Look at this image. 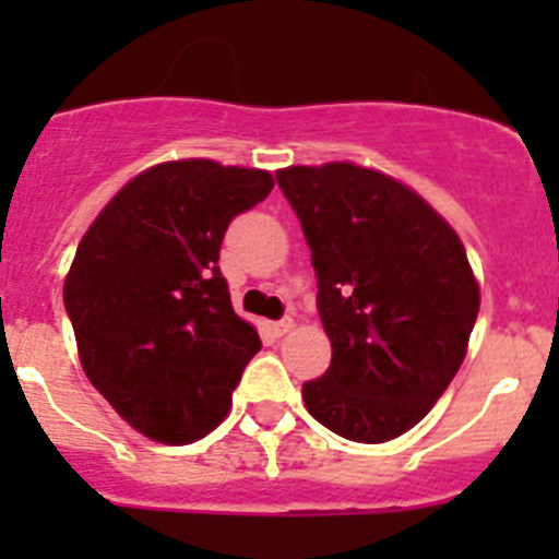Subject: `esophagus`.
<instances>
[{"instance_id": "34e87169", "label": "esophagus", "mask_w": 559, "mask_h": 559, "mask_svg": "<svg viewBox=\"0 0 559 559\" xmlns=\"http://www.w3.org/2000/svg\"><path fill=\"white\" fill-rule=\"evenodd\" d=\"M290 328H294V322H290V319H280V322H271L269 324V333L274 335V338H280V335L288 333Z\"/></svg>"}]
</instances>
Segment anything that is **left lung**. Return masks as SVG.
<instances>
[{
    "instance_id": "left-lung-1",
    "label": "left lung",
    "mask_w": 559,
    "mask_h": 559,
    "mask_svg": "<svg viewBox=\"0 0 559 559\" xmlns=\"http://www.w3.org/2000/svg\"><path fill=\"white\" fill-rule=\"evenodd\" d=\"M276 181L310 246L333 344L305 406L338 437L389 442L431 412L467 353L481 296L462 240L417 192L353 162L285 167Z\"/></svg>"
}]
</instances>
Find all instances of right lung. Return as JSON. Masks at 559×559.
I'll list each match as a JSON object with an SVG mask.
<instances>
[{"instance_id":"add662e5","label":"right lung","mask_w":559,"mask_h":559,"mask_svg":"<svg viewBox=\"0 0 559 559\" xmlns=\"http://www.w3.org/2000/svg\"><path fill=\"white\" fill-rule=\"evenodd\" d=\"M274 187L269 170L162 162L128 181L83 235L63 305L92 386L131 428L187 445L218 428L260 335L218 269L235 215Z\"/></svg>"}]
</instances>
